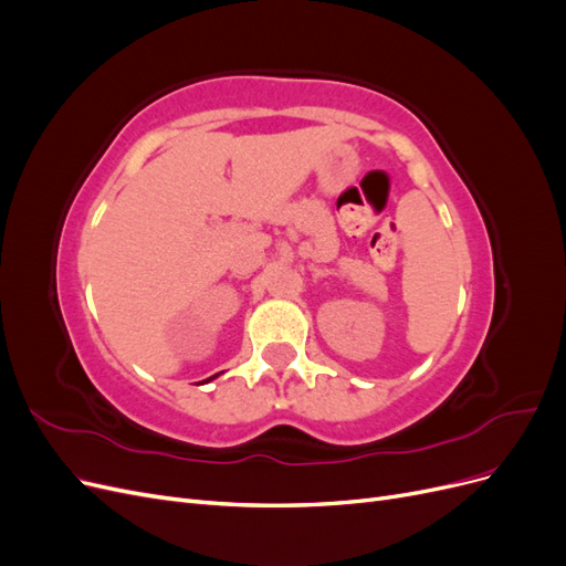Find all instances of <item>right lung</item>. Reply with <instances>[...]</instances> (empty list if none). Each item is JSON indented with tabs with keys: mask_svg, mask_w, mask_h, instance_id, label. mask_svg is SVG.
Segmentation results:
<instances>
[{
	"mask_svg": "<svg viewBox=\"0 0 566 566\" xmlns=\"http://www.w3.org/2000/svg\"><path fill=\"white\" fill-rule=\"evenodd\" d=\"M212 378H217V375H212ZM212 378H208V380H212Z\"/></svg>",
	"mask_w": 566,
	"mask_h": 566,
	"instance_id": "right-lung-1",
	"label": "right lung"
}]
</instances>
